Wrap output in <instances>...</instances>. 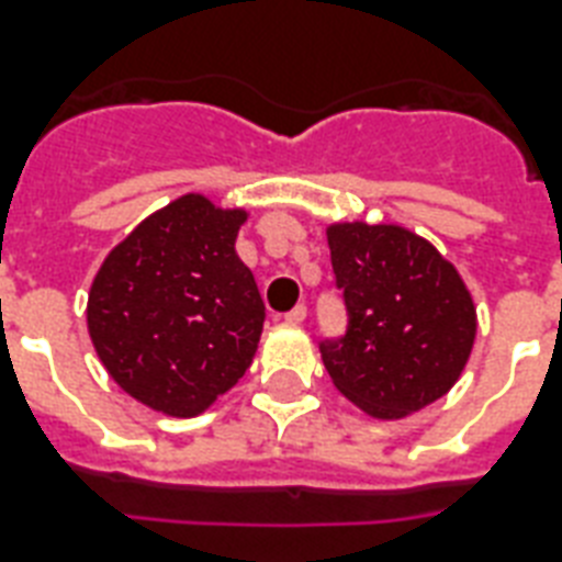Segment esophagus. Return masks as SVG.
<instances>
[{"instance_id": "34e87169", "label": "esophagus", "mask_w": 562, "mask_h": 562, "mask_svg": "<svg viewBox=\"0 0 562 562\" xmlns=\"http://www.w3.org/2000/svg\"><path fill=\"white\" fill-rule=\"evenodd\" d=\"M285 321L289 324H303L306 321V306H294L291 312H285Z\"/></svg>"}]
</instances>
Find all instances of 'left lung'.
I'll list each match as a JSON object with an SVG mask.
<instances>
[{"label": "left lung", "instance_id": "8db88e82", "mask_svg": "<svg viewBox=\"0 0 562 562\" xmlns=\"http://www.w3.org/2000/svg\"><path fill=\"white\" fill-rule=\"evenodd\" d=\"M347 329L317 347L335 387L373 417H405L440 400L475 341V308L458 271L408 229L329 227Z\"/></svg>", "mask_w": 562, "mask_h": 562}]
</instances>
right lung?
I'll list each match as a JSON object with an SVG mask.
<instances>
[{"label": "right lung", "mask_w": 562, "mask_h": 562, "mask_svg": "<svg viewBox=\"0 0 562 562\" xmlns=\"http://www.w3.org/2000/svg\"><path fill=\"white\" fill-rule=\"evenodd\" d=\"M245 212L187 194L104 259L87 324L108 373L134 400L194 417L247 373L265 303L236 256Z\"/></svg>", "instance_id": "add662e5"}]
</instances>
